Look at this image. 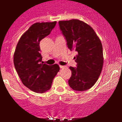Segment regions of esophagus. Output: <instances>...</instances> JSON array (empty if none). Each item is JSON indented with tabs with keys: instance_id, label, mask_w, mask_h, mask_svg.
<instances>
[{
	"instance_id": "34e87169",
	"label": "esophagus",
	"mask_w": 122,
	"mask_h": 122,
	"mask_svg": "<svg viewBox=\"0 0 122 122\" xmlns=\"http://www.w3.org/2000/svg\"><path fill=\"white\" fill-rule=\"evenodd\" d=\"M59 67H60V68H65V66H62V65H59Z\"/></svg>"
}]
</instances>
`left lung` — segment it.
I'll use <instances>...</instances> for the list:
<instances>
[{
	"mask_svg": "<svg viewBox=\"0 0 122 122\" xmlns=\"http://www.w3.org/2000/svg\"><path fill=\"white\" fill-rule=\"evenodd\" d=\"M59 25L69 49L78 52L75 57L77 67H70L69 85L76 91L91 89L98 80L104 63L100 39L91 26L79 20L59 21Z\"/></svg>",
	"mask_w": 122,
	"mask_h": 122,
	"instance_id": "1",
	"label": "left lung"
}]
</instances>
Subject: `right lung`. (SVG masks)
<instances>
[{
	"mask_svg": "<svg viewBox=\"0 0 122 122\" xmlns=\"http://www.w3.org/2000/svg\"><path fill=\"white\" fill-rule=\"evenodd\" d=\"M56 21L35 23L22 35L14 53V65L24 85L31 91L44 93L51 89L59 65L41 63L40 42L49 35Z\"/></svg>",
	"mask_w": 122,
	"mask_h": 122,
	"instance_id": "1",
	"label": "right lung"
}]
</instances>
